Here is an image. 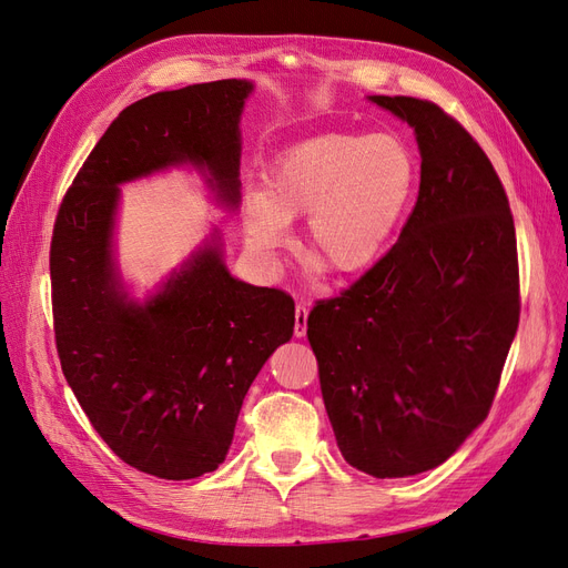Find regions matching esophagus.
I'll return each instance as SVG.
<instances>
[{
	"mask_svg": "<svg viewBox=\"0 0 568 568\" xmlns=\"http://www.w3.org/2000/svg\"><path fill=\"white\" fill-rule=\"evenodd\" d=\"M307 313H311V307H307L305 303H296V322H294L296 336H305V332H307Z\"/></svg>",
	"mask_w": 568,
	"mask_h": 568,
	"instance_id": "esophagus-1",
	"label": "esophagus"
}]
</instances>
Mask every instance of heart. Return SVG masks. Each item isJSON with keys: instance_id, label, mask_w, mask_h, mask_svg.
<instances>
[{"instance_id": "b5f03b06", "label": "heart", "mask_w": 568, "mask_h": 568, "mask_svg": "<svg viewBox=\"0 0 568 568\" xmlns=\"http://www.w3.org/2000/svg\"><path fill=\"white\" fill-rule=\"evenodd\" d=\"M415 182V159L398 136H313L286 149L265 170L261 194L246 199V242L272 261L286 222L307 215L305 253L336 274L363 272L386 251Z\"/></svg>"}]
</instances>
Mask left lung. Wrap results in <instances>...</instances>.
Here are the masks:
<instances>
[{"mask_svg": "<svg viewBox=\"0 0 568 568\" xmlns=\"http://www.w3.org/2000/svg\"><path fill=\"white\" fill-rule=\"evenodd\" d=\"M415 128L422 182L395 242L307 315L341 455L374 478L448 459L488 417L517 334L519 257L505 186L453 115L372 97Z\"/></svg>", "mask_w": 568, "mask_h": 568, "instance_id": "8db88e82", "label": "left lung"}]
</instances>
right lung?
<instances>
[{
	"mask_svg": "<svg viewBox=\"0 0 568 568\" xmlns=\"http://www.w3.org/2000/svg\"><path fill=\"white\" fill-rule=\"evenodd\" d=\"M251 90L246 80L189 84L120 111L68 186L51 234L65 382L109 448L159 478H196L225 459L248 386L294 336V301L234 280L215 242L151 301H128L111 261L118 184L194 163L236 205L239 115Z\"/></svg>",
	"mask_w": 568,
	"mask_h": 568,
	"instance_id": "add662e5",
	"label": "right lung"
}]
</instances>
